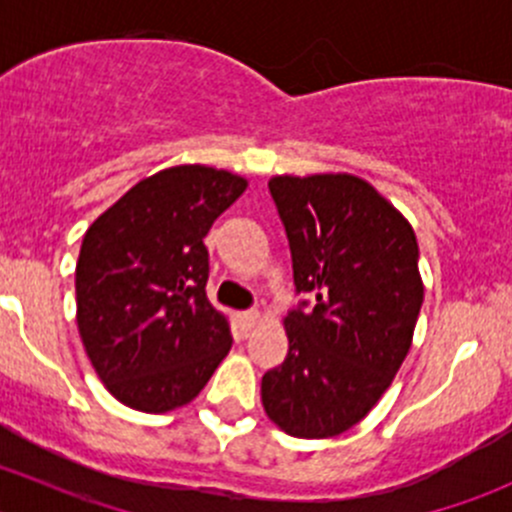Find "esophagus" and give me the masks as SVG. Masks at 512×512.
Returning a JSON list of instances; mask_svg holds the SVG:
<instances>
[{
	"label": "esophagus",
	"instance_id": "obj_1",
	"mask_svg": "<svg viewBox=\"0 0 512 512\" xmlns=\"http://www.w3.org/2000/svg\"><path fill=\"white\" fill-rule=\"evenodd\" d=\"M260 312H255V309H250V312H242L240 314V327H242V332L245 334H250L252 329L257 327V324H260Z\"/></svg>",
	"mask_w": 512,
	"mask_h": 512
}]
</instances>
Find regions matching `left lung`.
<instances>
[{
    "label": "left lung",
    "instance_id": "8db88e82",
    "mask_svg": "<svg viewBox=\"0 0 512 512\" xmlns=\"http://www.w3.org/2000/svg\"><path fill=\"white\" fill-rule=\"evenodd\" d=\"M270 193L314 309L285 317L289 349L262 376V406L289 436L332 438L374 409L409 354L423 304L416 232L352 173L275 175Z\"/></svg>",
    "mask_w": 512,
    "mask_h": 512
}]
</instances>
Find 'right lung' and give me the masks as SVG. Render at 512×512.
I'll list each match as a JSON object with an SVG mask.
<instances>
[{"instance_id": "1", "label": "right lung", "mask_w": 512, "mask_h": 512, "mask_svg": "<svg viewBox=\"0 0 512 512\" xmlns=\"http://www.w3.org/2000/svg\"><path fill=\"white\" fill-rule=\"evenodd\" d=\"M247 178L213 165L148 175L86 230L76 262V324L113 399L146 414L190 404L232 347L210 304L205 235Z\"/></svg>"}]
</instances>
